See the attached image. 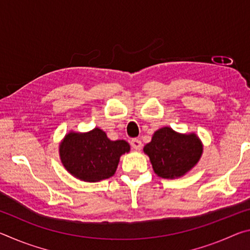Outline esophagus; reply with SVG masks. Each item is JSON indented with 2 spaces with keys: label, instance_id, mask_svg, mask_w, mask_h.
<instances>
[{
  "label": "esophagus",
  "instance_id": "obj_1",
  "mask_svg": "<svg viewBox=\"0 0 250 250\" xmlns=\"http://www.w3.org/2000/svg\"><path fill=\"white\" fill-rule=\"evenodd\" d=\"M131 146H132L134 150L139 151L141 150L142 147V142L141 140H139V139H132V140H131Z\"/></svg>",
  "mask_w": 250,
  "mask_h": 250
}]
</instances>
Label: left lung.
Returning a JSON list of instances; mask_svg holds the SVG:
<instances>
[{"mask_svg":"<svg viewBox=\"0 0 250 250\" xmlns=\"http://www.w3.org/2000/svg\"><path fill=\"white\" fill-rule=\"evenodd\" d=\"M143 151L149 155L156 175L177 179L196 166L203 153V145L195 133L182 134L164 126L155 131Z\"/></svg>","mask_w":250,"mask_h":250,"instance_id":"8db88e82","label":"left lung"}]
</instances>
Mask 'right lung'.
I'll return each instance as SVG.
<instances>
[{
	"label": "right lung",
	"mask_w": 250,
	"mask_h": 250,
	"mask_svg": "<svg viewBox=\"0 0 250 250\" xmlns=\"http://www.w3.org/2000/svg\"><path fill=\"white\" fill-rule=\"evenodd\" d=\"M130 151L125 140L111 141L99 128L86 133L70 131L59 145L62 166L84 182H99L116 173L120 156Z\"/></svg>",
	"instance_id": "add662e5"
}]
</instances>
